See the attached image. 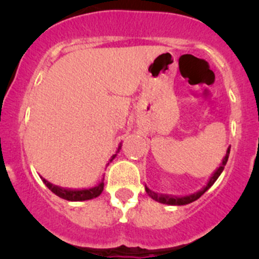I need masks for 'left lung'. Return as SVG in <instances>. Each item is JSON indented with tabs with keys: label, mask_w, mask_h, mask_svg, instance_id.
I'll return each instance as SVG.
<instances>
[{
	"label": "left lung",
	"mask_w": 259,
	"mask_h": 259,
	"mask_svg": "<svg viewBox=\"0 0 259 259\" xmlns=\"http://www.w3.org/2000/svg\"><path fill=\"white\" fill-rule=\"evenodd\" d=\"M229 151H231V146H229V148L227 149V153H226V155H224V158L222 159L221 165H219L218 168H217L215 170L213 171V174H211V176H210V178L208 179L207 184H205L204 187H203L200 190H198V192L193 193V194H187V195L160 194V193H155V192H153V190H150L148 187H146V185H145V192L148 193V195L151 198V199L156 200V202H159V203H163V204H168V205H185V204H189V203L195 202V200L199 199V198L202 197V195L204 194V193L207 192L208 189H209L211 185H213L214 183H215V180L219 178V176H221L222 171H223L224 166H226L227 161H228Z\"/></svg>",
	"instance_id": "1"
}]
</instances>
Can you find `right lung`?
I'll return each instance as SVG.
<instances>
[{
    "mask_svg": "<svg viewBox=\"0 0 259 259\" xmlns=\"http://www.w3.org/2000/svg\"><path fill=\"white\" fill-rule=\"evenodd\" d=\"M120 149H121V143L119 144V148H117L116 154L119 153ZM116 154H114V155L111 156L110 160H109V163H111V161L114 160L115 156H116ZM109 163H108V165H109ZM40 178L42 179V182L45 183L46 187H48L49 189L54 193V194H56L57 197L62 198V199L69 200V202H83V200L94 199V198L99 197V195H100L104 190V178L101 179L100 182H99V184L95 185V187L81 188V189H74V188H62V187H59V185L52 184V183H50L49 180L42 178V177H40Z\"/></svg>",
    "mask_w": 259,
    "mask_h": 259,
    "instance_id": "1",
    "label": "right lung"
}]
</instances>
